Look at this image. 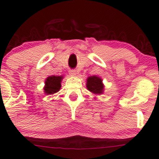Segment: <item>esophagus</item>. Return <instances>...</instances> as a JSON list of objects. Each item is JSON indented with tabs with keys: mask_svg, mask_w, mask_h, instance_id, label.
I'll return each instance as SVG.
<instances>
[{
	"mask_svg": "<svg viewBox=\"0 0 159 159\" xmlns=\"http://www.w3.org/2000/svg\"><path fill=\"white\" fill-rule=\"evenodd\" d=\"M69 73H70V75L75 76V77L76 75H77V72H76V71L74 70H70V71H69Z\"/></svg>",
	"mask_w": 159,
	"mask_h": 159,
	"instance_id": "esophagus-1",
	"label": "esophagus"
}]
</instances>
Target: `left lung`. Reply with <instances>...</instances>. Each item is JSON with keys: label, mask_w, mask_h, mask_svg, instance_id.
<instances>
[{"label": "left lung", "mask_w": 159, "mask_h": 159, "mask_svg": "<svg viewBox=\"0 0 159 159\" xmlns=\"http://www.w3.org/2000/svg\"><path fill=\"white\" fill-rule=\"evenodd\" d=\"M87 88L94 95H101L104 91L102 80L97 76H91L87 79Z\"/></svg>", "instance_id": "left-lung-1"}]
</instances>
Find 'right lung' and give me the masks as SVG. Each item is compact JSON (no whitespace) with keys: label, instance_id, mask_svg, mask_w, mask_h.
<instances>
[{"label":"right lung","instance_id":"right-lung-1","mask_svg":"<svg viewBox=\"0 0 159 159\" xmlns=\"http://www.w3.org/2000/svg\"><path fill=\"white\" fill-rule=\"evenodd\" d=\"M63 79L62 76H50L45 80V86L43 90L46 95H53L60 89L61 82Z\"/></svg>","mask_w":159,"mask_h":159}]
</instances>
